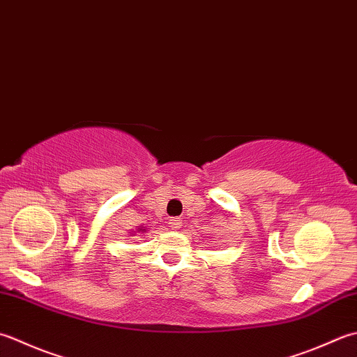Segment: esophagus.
Wrapping results in <instances>:
<instances>
[{"instance_id": "34e87169", "label": "esophagus", "mask_w": 357, "mask_h": 357, "mask_svg": "<svg viewBox=\"0 0 357 357\" xmlns=\"http://www.w3.org/2000/svg\"><path fill=\"white\" fill-rule=\"evenodd\" d=\"M169 225L173 230H178L181 226H183V220H181V218H170Z\"/></svg>"}]
</instances>
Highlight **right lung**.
Instances as JSON below:
<instances>
[{"mask_svg": "<svg viewBox=\"0 0 357 357\" xmlns=\"http://www.w3.org/2000/svg\"><path fill=\"white\" fill-rule=\"evenodd\" d=\"M137 230L139 232H146V229H144V227H137Z\"/></svg>", "mask_w": 357, "mask_h": 357, "instance_id": "obj_1", "label": "right lung"}]
</instances>
